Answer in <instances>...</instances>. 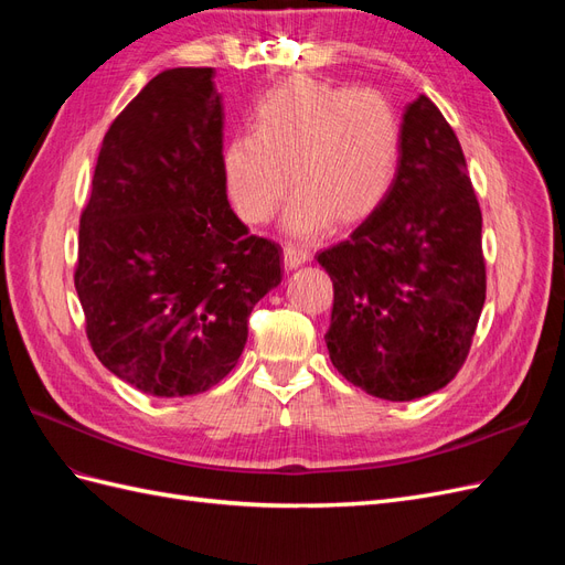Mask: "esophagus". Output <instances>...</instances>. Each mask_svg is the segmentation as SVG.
<instances>
[{
	"label": "esophagus",
	"instance_id": "esophagus-1",
	"mask_svg": "<svg viewBox=\"0 0 565 565\" xmlns=\"http://www.w3.org/2000/svg\"><path fill=\"white\" fill-rule=\"evenodd\" d=\"M282 259H285L287 268H299L301 264H306V262L311 259V252L306 249L303 245H299V243H287L282 247Z\"/></svg>",
	"mask_w": 565,
	"mask_h": 565
}]
</instances>
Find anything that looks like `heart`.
I'll list each match as a JSON object with an SVG mask.
<instances>
[{"mask_svg": "<svg viewBox=\"0 0 565 565\" xmlns=\"http://www.w3.org/2000/svg\"><path fill=\"white\" fill-rule=\"evenodd\" d=\"M398 162L401 119L380 92L303 75L268 92L252 134L233 136L221 156L233 210L249 226L266 224L292 181L285 226L295 235L330 218L361 224L388 195Z\"/></svg>", "mask_w": 565, "mask_h": 565, "instance_id": "obj_1", "label": "heart"}]
</instances>
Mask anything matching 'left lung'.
Segmentation results:
<instances>
[{
	"label": "left lung",
	"instance_id": "8db88e82",
	"mask_svg": "<svg viewBox=\"0 0 565 565\" xmlns=\"http://www.w3.org/2000/svg\"><path fill=\"white\" fill-rule=\"evenodd\" d=\"M483 216L452 127L431 98L403 113L388 195L318 254L334 285L332 365L370 396L415 401L465 365L486 301Z\"/></svg>",
	"mask_w": 565,
	"mask_h": 565
}]
</instances>
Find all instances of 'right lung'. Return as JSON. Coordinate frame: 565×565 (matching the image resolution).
Segmentation results:
<instances>
[{"label":"right lung","mask_w":565,"mask_h":565,"mask_svg":"<svg viewBox=\"0 0 565 565\" xmlns=\"http://www.w3.org/2000/svg\"><path fill=\"white\" fill-rule=\"evenodd\" d=\"M221 156L214 67L152 77L100 143L75 289L98 361L150 396L224 380L254 303L282 280L280 245L231 210Z\"/></svg>","instance_id":"obj_1"}]
</instances>
